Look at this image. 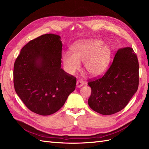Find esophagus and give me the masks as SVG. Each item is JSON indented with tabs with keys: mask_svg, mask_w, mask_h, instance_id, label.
I'll return each instance as SVG.
<instances>
[{
	"mask_svg": "<svg viewBox=\"0 0 149 149\" xmlns=\"http://www.w3.org/2000/svg\"><path fill=\"white\" fill-rule=\"evenodd\" d=\"M84 84V83L82 81H77V82H76V88L81 87Z\"/></svg>",
	"mask_w": 149,
	"mask_h": 149,
	"instance_id": "1",
	"label": "esophagus"
}]
</instances>
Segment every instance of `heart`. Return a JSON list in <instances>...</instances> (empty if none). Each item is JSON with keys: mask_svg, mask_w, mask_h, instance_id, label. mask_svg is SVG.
Segmentation results:
<instances>
[{"mask_svg": "<svg viewBox=\"0 0 149 149\" xmlns=\"http://www.w3.org/2000/svg\"><path fill=\"white\" fill-rule=\"evenodd\" d=\"M101 40L88 39L75 43L71 49L73 53L65 51L61 55L66 71L74 74L84 63L86 71L93 77L105 73L110 65L112 52L110 47L103 45Z\"/></svg>", "mask_w": 149, "mask_h": 149, "instance_id": "heart-1", "label": "heart"}]
</instances>
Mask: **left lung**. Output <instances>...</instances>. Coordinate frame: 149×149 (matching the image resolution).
Wrapping results in <instances>:
<instances>
[{
    "instance_id": "1",
    "label": "left lung",
    "mask_w": 149,
    "mask_h": 149,
    "mask_svg": "<svg viewBox=\"0 0 149 149\" xmlns=\"http://www.w3.org/2000/svg\"><path fill=\"white\" fill-rule=\"evenodd\" d=\"M139 62L130 47L119 49L110 68L102 78L88 84L91 88L88 104L102 115H111L127 105L139 86Z\"/></svg>"
}]
</instances>
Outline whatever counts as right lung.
I'll list each match as a JSON object with an SVG mask.
<instances>
[{
	"label": "right lung",
	"instance_id": "obj_1",
	"mask_svg": "<svg viewBox=\"0 0 149 149\" xmlns=\"http://www.w3.org/2000/svg\"><path fill=\"white\" fill-rule=\"evenodd\" d=\"M62 45L60 36L43 35L25 45L15 61V92L37 114L55 113L75 89L76 78L61 68Z\"/></svg>",
	"mask_w": 149,
	"mask_h": 149
}]
</instances>
